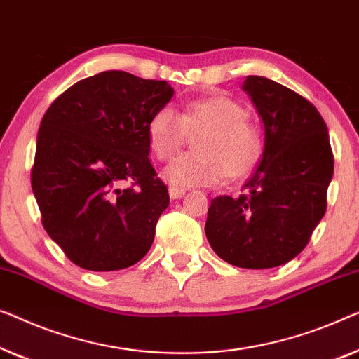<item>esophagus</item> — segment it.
I'll return each mask as SVG.
<instances>
[{"label":"esophagus","mask_w":359,"mask_h":359,"mask_svg":"<svg viewBox=\"0 0 359 359\" xmlns=\"http://www.w3.org/2000/svg\"><path fill=\"white\" fill-rule=\"evenodd\" d=\"M185 195V190L177 189V187H169V196L172 200H180Z\"/></svg>","instance_id":"1"}]
</instances>
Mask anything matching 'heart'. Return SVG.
I'll use <instances>...</instances> for the list:
<instances>
[{
  "label": "heart",
  "mask_w": 359,
  "mask_h": 359,
  "mask_svg": "<svg viewBox=\"0 0 359 359\" xmlns=\"http://www.w3.org/2000/svg\"><path fill=\"white\" fill-rule=\"evenodd\" d=\"M245 109L228 95L194 100L179 114L164 105L148 123L149 146L161 161L170 159L185 143L189 131L203 130L195 141L198 153L182 154L164 169V179L175 187H210L226 174L241 177L254 168L262 141Z\"/></svg>",
  "instance_id": "1"
}]
</instances>
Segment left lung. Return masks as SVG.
<instances>
[{"label":"left lung","instance_id":"8db88e82","mask_svg":"<svg viewBox=\"0 0 359 359\" xmlns=\"http://www.w3.org/2000/svg\"><path fill=\"white\" fill-rule=\"evenodd\" d=\"M242 89L264 123V151L242 195L211 200L205 234L228 264L273 269L301 254L325 215L329 130L314 105L286 86L247 76Z\"/></svg>","mask_w":359,"mask_h":359}]
</instances>
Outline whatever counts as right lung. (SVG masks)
<instances>
[{"label":"right lung","mask_w":359,"mask_h":359,"mask_svg":"<svg viewBox=\"0 0 359 359\" xmlns=\"http://www.w3.org/2000/svg\"><path fill=\"white\" fill-rule=\"evenodd\" d=\"M172 95L168 81L104 72L45 112L32 191L45 231L81 269H128L151 249L169 194L149 163L148 123Z\"/></svg>","instance_id":"1"}]
</instances>
